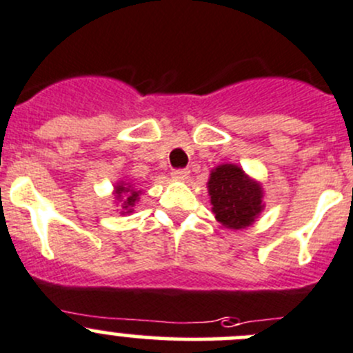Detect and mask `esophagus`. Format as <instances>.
Wrapping results in <instances>:
<instances>
[{
	"label": "esophagus",
	"mask_w": 353,
	"mask_h": 353,
	"mask_svg": "<svg viewBox=\"0 0 353 353\" xmlns=\"http://www.w3.org/2000/svg\"><path fill=\"white\" fill-rule=\"evenodd\" d=\"M188 176H190V170H186V169L172 170V177L177 181H186Z\"/></svg>",
	"instance_id": "1"
}]
</instances>
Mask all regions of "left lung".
Instances as JSON below:
<instances>
[{
  "mask_svg": "<svg viewBox=\"0 0 353 353\" xmlns=\"http://www.w3.org/2000/svg\"><path fill=\"white\" fill-rule=\"evenodd\" d=\"M208 194L215 219L227 229H245L263 212V188L241 167L222 163L208 179Z\"/></svg>",
  "mask_w": 353,
  "mask_h": 353,
  "instance_id": "1",
  "label": "left lung"
}]
</instances>
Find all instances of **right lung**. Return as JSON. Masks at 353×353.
I'll list each match as a JSON object with an SVG mask.
<instances>
[{
  "label": "right lung",
  "instance_id": "1",
  "mask_svg": "<svg viewBox=\"0 0 353 353\" xmlns=\"http://www.w3.org/2000/svg\"><path fill=\"white\" fill-rule=\"evenodd\" d=\"M114 194H116L117 201H123V215L124 213L133 212V206L140 201L141 191L134 190L130 183H123L121 181L116 188H114Z\"/></svg>",
  "mask_w": 353,
  "mask_h": 353
}]
</instances>
